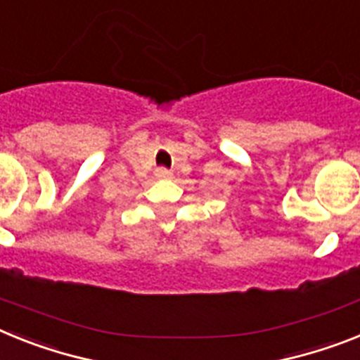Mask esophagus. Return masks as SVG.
Listing matches in <instances>:
<instances>
[{
	"mask_svg": "<svg viewBox=\"0 0 360 360\" xmlns=\"http://www.w3.org/2000/svg\"><path fill=\"white\" fill-rule=\"evenodd\" d=\"M155 175H157V177H159V179H170L172 172L168 170V168H157Z\"/></svg>",
	"mask_w": 360,
	"mask_h": 360,
	"instance_id": "obj_1",
	"label": "esophagus"
}]
</instances>
